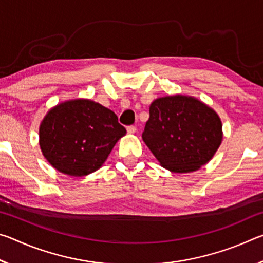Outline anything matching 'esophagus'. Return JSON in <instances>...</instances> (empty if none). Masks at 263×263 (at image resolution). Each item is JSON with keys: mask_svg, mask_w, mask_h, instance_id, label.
Masks as SVG:
<instances>
[{"mask_svg": "<svg viewBox=\"0 0 263 263\" xmlns=\"http://www.w3.org/2000/svg\"><path fill=\"white\" fill-rule=\"evenodd\" d=\"M126 130H127V133L133 135V133H136V131H137V127L135 125H130V126L126 127Z\"/></svg>", "mask_w": 263, "mask_h": 263, "instance_id": "obj_1", "label": "esophagus"}]
</instances>
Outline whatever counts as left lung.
Instances as JSON below:
<instances>
[{"label":"left lung","mask_w":263,"mask_h":263,"mask_svg":"<svg viewBox=\"0 0 263 263\" xmlns=\"http://www.w3.org/2000/svg\"><path fill=\"white\" fill-rule=\"evenodd\" d=\"M221 127L216 111L195 97L164 96L151 104L142 140L163 168L181 174L210 161L221 144Z\"/></svg>","instance_id":"8db88e82"}]
</instances>
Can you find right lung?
Masks as SVG:
<instances>
[{"label":"right lung","instance_id":"right-lung-1","mask_svg":"<svg viewBox=\"0 0 263 263\" xmlns=\"http://www.w3.org/2000/svg\"><path fill=\"white\" fill-rule=\"evenodd\" d=\"M125 133L114 111L94 101L77 99L48 111L39 127V145L57 171L81 177L101 168Z\"/></svg>","mask_w":263,"mask_h":263}]
</instances>
